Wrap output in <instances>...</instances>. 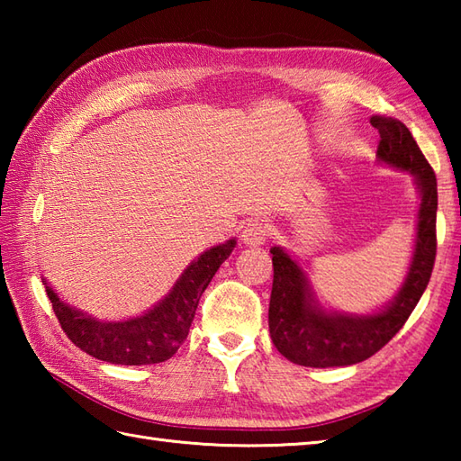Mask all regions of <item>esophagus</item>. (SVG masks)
Wrapping results in <instances>:
<instances>
[{"mask_svg":"<svg viewBox=\"0 0 461 461\" xmlns=\"http://www.w3.org/2000/svg\"><path fill=\"white\" fill-rule=\"evenodd\" d=\"M269 238V230L267 225L259 221V220H251L246 225H243V231H241V241L246 243L249 248H259L263 243L267 241Z\"/></svg>","mask_w":461,"mask_h":461,"instance_id":"34e87169","label":"esophagus"}]
</instances>
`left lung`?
<instances>
[{
    "label": "left lung",
    "mask_w": 461,
    "mask_h": 461,
    "mask_svg": "<svg viewBox=\"0 0 461 461\" xmlns=\"http://www.w3.org/2000/svg\"><path fill=\"white\" fill-rule=\"evenodd\" d=\"M370 124L380 134L378 160L416 178L420 210L414 256L398 295L384 309L372 315H347L322 309L299 263L285 249L271 248V340L283 357L301 366H348L376 355L404 327L432 277L438 210L436 174L406 124L390 116H372Z\"/></svg>",
    "instance_id": "left-lung-1"
}]
</instances>
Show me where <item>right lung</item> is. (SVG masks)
<instances>
[{
    "label": "right lung",
    "instance_id": "add662e5",
    "mask_svg": "<svg viewBox=\"0 0 461 461\" xmlns=\"http://www.w3.org/2000/svg\"><path fill=\"white\" fill-rule=\"evenodd\" d=\"M233 248L236 240L203 251L184 269L172 291L158 305L146 311L142 317L129 321H96L79 309L68 307L45 281L43 285L49 301L53 303L59 325L86 355L113 365H156L174 357L188 337L202 293L210 285L221 263L230 258Z\"/></svg>",
    "mask_w": 461,
    "mask_h": 461
}]
</instances>
